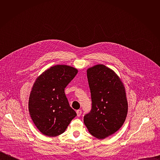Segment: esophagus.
<instances>
[{"instance_id": "esophagus-1", "label": "esophagus", "mask_w": 160, "mask_h": 160, "mask_svg": "<svg viewBox=\"0 0 160 160\" xmlns=\"http://www.w3.org/2000/svg\"><path fill=\"white\" fill-rule=\"evenodd\" d=\"M77 117H80L81 115H82V111L80 109H78L77 111Z\"/></svg>"}]
</instances>
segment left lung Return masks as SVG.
I'll return each instance as SVG.
<instances>
[{
	"label": "left lung",
	"instance_id": "1",
	"mask_svg": "<svg viewBox=\"0 0 160 160\" xmlns=\"http://www.w3.org/2000/svg\"><path fill=\"white\" fill-rule=\"evenodd\" d=\"M92 109L84 116L89 133L104 139L118 131L124 123L128 102L124 85L109 68L97 64L87 70Z\"/></svg>",
	"mask_w": 160,
	"mask_h": 160
}]
</instances>
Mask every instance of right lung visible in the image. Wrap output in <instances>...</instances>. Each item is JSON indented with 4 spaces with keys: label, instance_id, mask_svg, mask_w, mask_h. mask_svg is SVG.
I'll return each instance as SVG.
<instances>
[{
    "label": "right lung",
    "instance_id": "1",
    "mask_svg": "<svg viewBox=\"0 0 160 160\" xmlns=\"http://www.w3.org/2000/svg\"><path fill=\"white\" fill-rule=\"evenodd\" d=\"M77 73L72 66L56 65L43 72L33 83L28 109L35 125L43 135L56 137L62 133L77 116L64 88Z\"/></svg>",
    "mask_w": 160,
    "mask_h": 160
}]
</instances>
